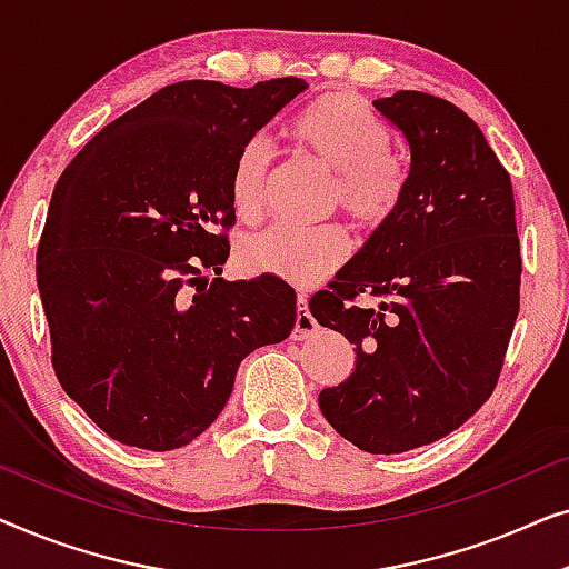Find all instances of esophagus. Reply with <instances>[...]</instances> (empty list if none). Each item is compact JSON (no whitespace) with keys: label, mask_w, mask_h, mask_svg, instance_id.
<instances>
[{"label":"esophagus","mask_w":569,"mask_h":569,"mask_svg":"<svg viewBox=\"0 0 569 569\" xmlns=\"http://www.w3.org/2000/svg\"><path fill=\"white\" fill-rule=\"evenodd\" d=\"M316 333V318L310 316L308 310V300L298 298V316H295V329H292V339H310Z\"/></svg>","instance_id":"obj_1"}]
</instances>
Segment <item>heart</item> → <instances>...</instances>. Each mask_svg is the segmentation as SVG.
<instances>
[{
	"label": "heart",
	"instance_id": "b5f03b06",
	"mask_svg": "<svg viewBox=\"0 0 569 569\" xmlns=\"http://www.w3.org/2000/svg\"><path fill=\"white\" fill-rule=\"evenodd\" d=\"M290 139L306 158L331 170L329 201L345 209L360 228H380L396 214L407 191V170L391 152V127L365 100L349 92H326L295 116ZM269 170L267 142L251 139L238 152L230 173V201L238 220L256 222L263 214ZM347 248L345 232L333 224H274L248 238L238 261L253 274L308 287L339 269Z\"/></svg>",
	"mask_w": 569,
	"mask_h": 569
}]
</instances>
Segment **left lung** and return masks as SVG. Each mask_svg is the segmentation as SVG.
<instances>
[{"label": "left lung", "mask_w": 569, "mask_h": 569, "mask_svg": "<svg viewBox=\"0 0 569 569\" xmlns=\"http://www.w3.org/2000/svg\"><path fill=\"white\" fill-rule=\"evenodd\" d=\"M372 106L407 137V191L310 313L357 355L318 396L323 417L391 456L446 438L492 396L520 308V240L508 170L461 108L417 90ZM365 291L378 309L356 306Z\"/></svg>", "instance_id": "obj_1"}]
</instances>
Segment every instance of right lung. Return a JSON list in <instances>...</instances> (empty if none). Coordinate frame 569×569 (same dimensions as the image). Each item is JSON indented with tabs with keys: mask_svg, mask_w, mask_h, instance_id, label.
Returning a JSON list of instances; mask_svg holds the SVG:
<instances>
[{
	"mask_svg": "<svg viewBox=\"0 0 569 569\" xmlns=\"http://www.w3.org/2000/svg\"><path fill=\"white\" fill-rule=\"evenodd\" d=\"M308 84H168L98 131L53 189L36 277L51 362L108 438L173 450L214 422L240 362L295 326V290L222 274L238 152Z\"/></svg>",
	"mask_w": 569,
	"mask_h": 569,
	"instance_id": "obj_1",
	"label": "right lung"
}]
</instances>
